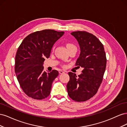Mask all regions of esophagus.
<instances>
[{
	"mask_svg": "<svg viewBox=\"0 0 127 127\" xmlns=\"http://www.w3.org/2000/svg\"><path fill=\"white\" fill-rule=\"evenodd\" d=\"M59 72L60 74H64V71H63V70H59Z\"/></svg>",
	"mask_w": 127,
	"mask_h": 127,
	"instance_id": "1",
	"label": "esophagus"
}]
</instances>
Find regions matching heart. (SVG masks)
<instances>
[{"mask_svg": "<svg viewBox=\"0 0 127 127\" xmlns=\"http://www.w3.org/2000/svg\"><path fill=\"white\" fill-rule=\"evenodd\" d=\"M75 47V45L74 44H73L72 43H68L66 44V47L68 49V50H69L70 49Z\"/></svg>", "mask_w": 127, "mask_h": 127, "instance_id": "heart-1", "label": "heart"}]
</instances>
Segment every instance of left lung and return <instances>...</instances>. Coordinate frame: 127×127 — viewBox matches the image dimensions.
I'll use <instances>...</instances> for the list:
<instances>
[{
	"mask_svg": "<svg viewBox=\"0 0 127 127\" xmlns=\"http://www.w3.org/2000/svg\"><path fill=\"white\" fill-rule=\"evenodd\" d=\"M71 34L77 40L80 49L75 65L84 69L77 77L74 73H68L70 79L67 89L72 99L84 102L96 94L101 85L106 68V54L103 45L93 34L86 31Z\"/></svg>",
	"mask_w": 127,
	"mask_h": 127,
	"instance_id": "1",
	"label": "left lung"
}]
</instances>
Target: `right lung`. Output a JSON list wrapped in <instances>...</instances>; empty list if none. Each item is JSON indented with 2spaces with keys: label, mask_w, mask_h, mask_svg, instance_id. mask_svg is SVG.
<instances>
[{
  "label": "right lung",
  "mask_w": 127,
  "mask_h": 127,
  "mask_svg": "<svg viewBox=\"0 0 127 127\" xmlns=\"http://www.w3.org/2000/svg\"><path fill=\"white\" fill-rule=\"evenodd\" d=\"M64 33L53 30L36 31L27 36L18 47L15 72L22 89L28 96L42 99L50 94L52 82L59 72L53 70L46 72L43 64L50 56L53 44Z\"/></svg>",
  "instance_id": "right-lung-1"
}]
</instances>
